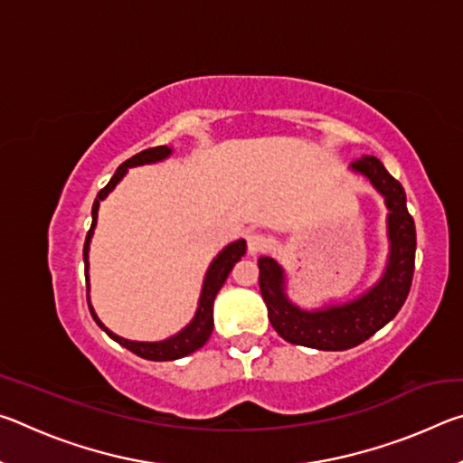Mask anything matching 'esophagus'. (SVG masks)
<instances>
[{
    "instance_id": "1",
    "label": "esophagus",
    "mask_w": 463,
    "mask_h": 463,
    "mask_svg": "<svg viewBox=\"0 0 463 463\" xmlns=\"http://www.w3.org/2000/svg\"><path fill=\"white\" fill-rule=\"evenodd\" d=\"M269 241L263 237L261 232H250L247 237V250L249 255H257V253H263L265 249H268Z\"/></svg>"
}]
</instances>
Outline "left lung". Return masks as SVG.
I'll list each match as a JSON object with an SVG mask.
<instances>
[{
  "instance_id": "left-lung-1",
  "label": "left lung",
  "mask_w": 463,
  "mask_h": 463,
  "mask_svg": "<svg viewBox=\"0 0 463 463\" xmlns=\"http://www.w3.org/2000/svg\"><path fill=\"white\" fill-rule=\"evenodd\" d=\"M365 177L388 208V257L373 286L345 302L304 308L288 296L286 269L273 257H260V288L271 326L281 339L320 351H345L370 339L402 308L411 292L417 232L406 210L404 187L392 177L380 159L365 155L349 165Z\"/></svg>"
}]
</instances>
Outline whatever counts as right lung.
<instances>
[{
  "label": "right lung",
  "instance_id": "add662e5",
  "mask_svg": "<svg viewBox=\"0 0 463 463\" xmlns=\"http://www.w3.org/2000/svg\"><path fill=\"white\" fill-rule=\"evenodd\" d=\"M171 153H174V146H167V145L146 148V151L130 156L128 161H124L122 165L116 169L114 177L109 179V184L98 194L96 202H93L91 229H90L88 239H85V245H83L85 279H88V304H90V312H91L93 320H96L98 326L109 336V339L120 343L122 347H127L128 351L137 354L138 357L151 359V362H174V359H182L185 355L194 354V351H198L202 345L210 339V335H213V328H214V298H216L218 292H221V288L224 286L226 278H229V273L232 271L234 263H237L247 250V242L239 239V241H232L231 245H226L221 250V253L214 257L213 263L208 265L206 276H203L202 292H200V298H198V308H195L194 318L182 328V331H177L175 335L167 336V339H163V341H130V339H124V336L116 335L114 331H109V328L98 318L96 310H93L91 302H90V273H88V269H90V245H91L93 231H96V224H98L99 203H101V200L108 198L109 192H114V187L122 182V177L127 175L128 169L140 167V165H153V163H161V161L169 159Z\"/></svg>",
  "mask_w": 463,
  "mask_h": 463
}]
</instances>
